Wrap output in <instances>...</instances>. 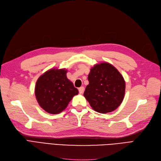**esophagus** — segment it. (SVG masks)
I'll return each instance as SVG.
<instances>
[{"label":"esophagus","mask_w":161,"mask_h":161,"mask_svg":"<svg viewBox=\"0 0 161 161\" xmlns=\"http://www.w3.org/2000/svg\"><path fill=\"white\" fill-rule=\"evenodd\" d=\"M84 86H80V87H79V92L80 94H82V92H83V91H84Z\"/></svg>","instance_id":"esophagus-1"}]
</instances>
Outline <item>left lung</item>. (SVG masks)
Listing matches in <instances>:
<instances>
[{
    "instance_id": "left-lung-1",
    "label": "left lung",
    "mask_w": 161,
    "mask_h": 161,
    "mask_svg": "<svg viewBox=\"0 0 161 161\" xmlns=\"http://www.w3.org/2000/svg\"><path fill=\"white\" fill-rule=\"evenodd\" d=\"M84 96L91 108L101 114L115 110L123 101L125 83L115 68L102 62L91 68Z\"/></svg>"
}]
</instances>
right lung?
Returning <instances> with one entry per match:
<instances>
[{
    "instance_id": "obj_1",
    "label": "right lung",
    "mask_w": 161,
    "mask_h": 161,
    "mask_svg": "<svg viewBox=\"0 0 161 161\" xmlns=\"http://www.w3.org/2000/svg\"><path fill=\"white\" fill-rule=\"evenodd\" d=\"M64 69H52L41 75L36 82L35 95L41 108L50 114L64 111L79 91L67 79Z\"/></svg>"
}]
</instances>
